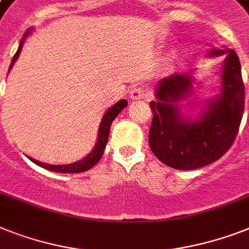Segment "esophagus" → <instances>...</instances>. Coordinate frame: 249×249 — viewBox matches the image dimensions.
<instances>
[{"instance_id":"1","label":"esophagus","mask_w":249,"mask_h":249,"mask_svg":"<svg viewBox=\"0 0 249 249\" xmlns=\"http://www.w3.org/2000/svg\"><path fill=\"white\" fill-rule=\"evenodd\" d=\"M148 96V90L143 88V87H135L130 92V98L131 100H143L145 97Z\"/></svg>"}]
</instances>
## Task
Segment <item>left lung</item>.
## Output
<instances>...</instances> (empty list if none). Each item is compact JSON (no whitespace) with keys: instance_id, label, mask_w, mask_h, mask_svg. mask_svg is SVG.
Here are the masks:
<instances>
[{"instance_id":"obj_1","label":"left lung","mask_w":249,"mask_h":249,"mask_svg":"<svg viewBox=\"0 0 249 249\" xmlns=\"http://www.w3.org/2000/svg\"><path fill=\"white\" fill-rule=\"evenodd\" d=\"M219 93L203 106L192 101L188 108L181 101L195 89L193 71L160 80L155 88L157 100L149 102L153 112L148 143L155 156L178 170H195L215 162L233 144L244 111V84L239 58L230 48L212 47L209 57L223 56ZM197 108L200 111L196 110ZM197 111L195 118L183 110Z\"/></svg>"}]
</instances>
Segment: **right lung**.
<instances>
[{"label":"right lung","instance_id":"1","mask_svg":"<svg viewBox=\"0 0 249 249\" xmlns=\"http://www.w3.org/2000/svg\"><path fill=\"white\" fill-rule=\"evenodd\" d=\"M32 32H33V29L26 30L25 34H24L23 38H21V40H20L19 48H18L15 56L13 57V61H11L9 71L13 69L16 60L19 58L24 42H25L26 38L29 37L30 34H32ZM126 106H128V101L120 100L118 101L114 106L108 107V110L105 112L104 116H102V120H101L100 123V128H98V134H97L96 144H94L92 151H90V152L88 153L84 159L79 160V161H76V162L68 163V165H50V163L40 162V161H37V160L32 159V157L29 156H26V157H28L32 162L38 165V166L43 167V169H46V170L54 171V173L74 174V173H83V171L89 170V169H92V167L94 166L98 161H100L102 155H104L105 148H106V144H107V141H108V134H110V128H111V124H112V121H114L115 118H116L121 111H123V108H125Z\"/></svg>","mask_w":249,"mask_h":249}]
</instances>
